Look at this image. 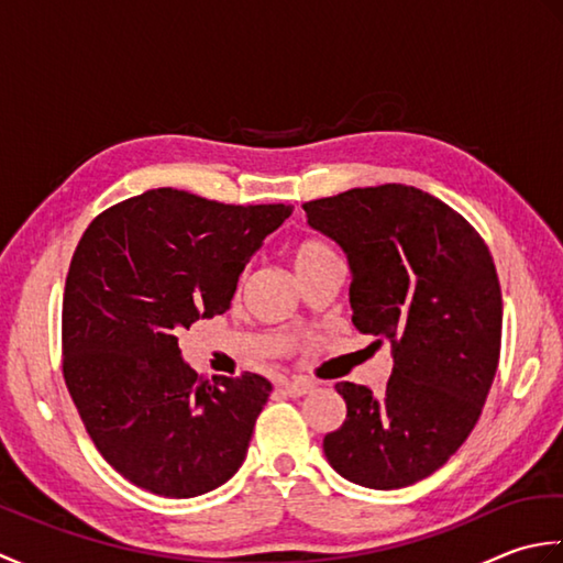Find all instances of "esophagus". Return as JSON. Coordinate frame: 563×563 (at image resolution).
I'll return each mask as SVG.
<instances>
[{"instance_id":"34e87169","label":"esophagus","mask_w":563,"mask_h":563,"mask_svg":"<svg viewBox=\"0 0 563 563\" xmlns=\"http://www.w3.org/2000/svg\"><path fill=\"white\" fill-rule=\"evenodd\" d=\"M312 389H314V385L309 379H292L283 385V391L290 394V397H305V394H309Z\"/></svg>"}]
</instances>
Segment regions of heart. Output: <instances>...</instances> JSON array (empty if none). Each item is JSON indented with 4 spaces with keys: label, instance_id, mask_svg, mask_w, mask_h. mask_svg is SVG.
Returning <instances> with one entry per match:
<instances>
[{
    "label": "heart",
    "instance_id": "1",
    "mask_svg": "<svg viewBox=\"0 0 563 563\" xmlns=\"http://www.w3.org/2000/svg\"><path fill=\"white\" fill-rule=\"evenodd\" d=\"M329 256H336V254H333V249L321 242V239H312V236L300 239V242L292 246V254H290L292 266H295L297 273L317 266L319 261H324Z\"/></svg>",
    "mask_w": 563,
    "mask_h": 563
}]
</instances>
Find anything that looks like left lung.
I'll return each instance as SVG.
<instances>
[{
  "instance_id": "1",
  "label": "left lung",
  "mask_w": 563,
  "mask_h": 563,
  "mask_svg": "<svg viewBox=\"0 0 563 563\" xmlns=\"http://www.w3.org/2000/svg\"><path fill=\"white\" fill-rule=\"evenodd\" d=\"M302 208L349 256L355 329L394 349L382 397L336 385L349 413L324 454L353 484L411 486L460 450L492 389L504 327L492 251L457 210L413 186L351 188Z\"/></svg>"
}]
</instances>
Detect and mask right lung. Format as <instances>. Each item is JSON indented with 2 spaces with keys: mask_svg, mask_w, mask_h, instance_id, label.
Wrapping results in <instances>:
<instances>
[{
  "mask_svg": "<svg viewBox=\"0 0 563 563\" xmlns=\"http://www.w3.org/2000/svg\"><path fill=\"white\" fill-rule=\"evenodd\" d=\"M292 206H227L154 188L91 220L63 297V377L101 457L166 498L242 466L271 382L198 377L178 333L224 314L239 275Z\"/></svg>",
  "mask_w": 563,
  "mask_h": 563,
  "instance_id": "add662e5",
  "label": "right lung"
}]
</instances>
